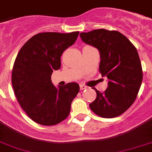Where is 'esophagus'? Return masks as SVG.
Masks as SVG:
<instances>
[{
	"mask_svg": "<svg viewBox=\"0 0 152 152\" xmlns=\"http://www.w3.org/2000/svg\"><path fill=\"white\" fill-rule=\"evenodd\" d=\"M86 88H87V87L85 86V85H80V89H81V91L85 90V89H86Z\"/></svg>",
	"mask_w": 152,
	"mask_h": 152,
	"instance_id": "obj_1",
	"label": "esophagus"
}]
</instances>
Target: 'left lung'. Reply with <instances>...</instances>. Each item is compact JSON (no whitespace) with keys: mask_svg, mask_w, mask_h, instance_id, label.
Wrapping results in <instances>:
<instances>
[{"mask_svg":"<svg viewBox=\"0 0 152 152\" xmlns=\"http://www.w3.org/2000/svg\"><path fill=\"white\" fill-rule=\"evenodd\" d=\"M81 40L99 50V71L108 79L104 92L94 88L96 99L89 104L102 118L119 116L130 107L139 91L143 73L138 53L128 38L117 31L94 30L80 34Z\"/></svg>","mask_w":152,"mask_h":152,"instance_id":"8db88e82","label":"left lung"}]
</instances>
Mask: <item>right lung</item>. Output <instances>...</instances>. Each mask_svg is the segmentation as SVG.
<instances>
[{"instance_id": "1", "label": "right lung", "mask_w": 152, "mask_h": 152, "mask_svg": "<svg viewBox=\"0 0 152 152\" xmlns=\"http://www.w3.org/2000/svg\"><path fill=\"white\" fill-rule=\"evenodd\" d=\"M78 34V31L39 33L31 37L17 55L11 77L14 94L22 109L37 124L54 125L69 115L80 87L71 82L57 88L50 77L54 70L60 69L62 53Z\"/></svg>"}]
</instances>
